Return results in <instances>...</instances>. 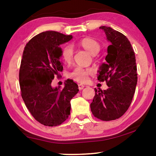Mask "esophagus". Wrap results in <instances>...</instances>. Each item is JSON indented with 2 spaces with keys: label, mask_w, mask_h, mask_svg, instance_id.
<instances>
[{
  "label": "esophagus",
  "mask_w": 156,
  "mask_h": 156,
  "mask_svg": "<svg viewBox=\"0 0 156 156\" xmlns=\"http://www.w3.org/2000/svg\"><path fill=\"white\" fill-rule=\"evenodd\" d=\"M78 87H79V89H80V90H82V89H84V85H83V84H78Z\"/></svg>",
  "instance_id": "1"
}]
</instances>
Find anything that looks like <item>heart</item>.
Segmentation results:
<instances>
[{"instance_id": "1", "label": "heart", "mask_w": 156, "mask_h": 156, "mask_svg": "<svg viewBox=\"0 0 156 156\" xmlns=\"http://www.w3.org/2000/svg\"><path fill=\"white\" fill-rule=\"evenodd\" d=\"M80 46L85 49L91 55H95L99 52L101 46L97 40L91 37H84L79 42ZM73 57V48L71 45H67L64 48L62 53V57L66 63H69ZM92 73L91 69H84L82 67H76L72 72L68 73L67 76L75 82L83 83L85 82L88 79L89 75Z\"/></svg>"}]
</instances>
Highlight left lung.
<instances>
[{
	"instance_id": "1",
	"label": "left lung",
	"mask_w": 156,
	"mask_h": 156,
	"mask_svg": "<svg viewBox=\"0 0 156 156\" xmlns=\"http://www.w3.org/2000/svg\"><path fill=\"white\" fill-rule=\"evenodd\" d=\"M99 28L104 31L111 44L97 78L99 82L106 81L108 88L94 89L90 107L96 118L108 121L120 118L131 105L137 84V68L135 53L128 38L110 27Z\"/></svg>"
}]
</instances>
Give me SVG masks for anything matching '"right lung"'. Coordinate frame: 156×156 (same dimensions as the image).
I'll return each instance as SVG.
<instances>
[{
  "mask_svg": "<svg viewBox=\"0 0 156 156\" xmlns=\"http://www.w3.org/2000/svg\"><path fill=\"white\" fill-rule=\"evenodd\" d=\"M55 31H46L26 44L21 59L19 82L21 96L32 116L47 126H56L70 114V101L78 93V85L67 80L62 89L51 86L55 76L63 70L60 44L72 40Z\"/></svg>",
  "mask_w": 156,
  "mask_h": 156,
  "instance_id": "obj_1",
  "label": "right lung"
}]
</instances>
